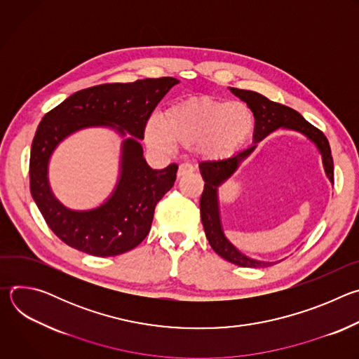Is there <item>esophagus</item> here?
Instances as JSON below:
<instances>
[{
	"instance_id": "esophagus-1",
	"label": "esophagus",
	"mask_w": 359,
	"mask_h": 359,
	"mask_svg": "<svg viewBox=\"0 0 359 359\" xmlns=\"http://www.w3.org/2000/svg\"><path fill=\"white\" fill-rule=\"evenodd\" d=\"M193 172H194L193 165H190V163H182V165L179 166V170H177V177H183V176L190 175V173H193Z\"/></svg>"
}]
</instances>
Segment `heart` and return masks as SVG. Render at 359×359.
<instances>
[{"label":"heart","instance_id":"b5f03b06","mask_svg":"<svg viewBox=\"0 0 359 359\" xmlns=\"http://www.w3.org/2000/svg\"><path fill=\"white\" fill-rule=\"evenodd\" d=\"M252 129L254 115L241 102L196 97L170 107L162 119H149L144 140L161 151H169L175 144H194L204 161L220 162L234 155Z\"/></svg>","mask_w":359,"mask_h":359}]
</instances>
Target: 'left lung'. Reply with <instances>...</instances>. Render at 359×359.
Returning <instances> with one entry per match:
<instances>
[{
  "mask_svg": "<svg viewBox=\"0 0 359 359\" xmlns=\"http://www.w3.org/2000/svg\"><path fill=\"white\" fill-rule=\"evenodd\" d=\"M229 89L243 102H245L254 115L252 143L247 149L240 150L229 159L220 162H201L198 165L201 177L204 180V190L200 197L201 223L212 248L224 260L238 267H270L276 263L250 259L248 255L243 254L227 240L220 217L219 187L237 172L238 166L255 150L259 142H262L264 137H267L270 133L280 128L298 132L317 146L318 151L321 153L325 175L334 184V162L331 156V147L325 135L320 129L313 126L309 121H305L297 111L285 105L277 104V102H273L262 93L254 90H245L238 88Z\"/></svg>",
  "mask_w": 359,
  "mask_h": 359,
  "instance_id": "8db88e82",
  "label": "left lung"
}]
</instances>
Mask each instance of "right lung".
<instances>
[{
  "label": "right lung",
  "instance_id": "add662e5",
  "mask_svg": "<svg viewBox=\"0 0 359 359\" xmlns=\"http://www.w3.org/2000/svg\"><path fill=\"white\" fill-rule=\"evenodd\" d=\"M176 83V78L168 76L86 88L42 118L31 146L29 187L46 224L65 244L96 257H112L135 248L149 234L156 204L173 187L179 166L151 169L139 139L151 112ZM88 127H111L124 137L120 177L97 208L72 211L52 193L47 168L57 144Z\"/></svg>",
  "mask_w": 359,
  "mask_h": 359
}]
</instances>
